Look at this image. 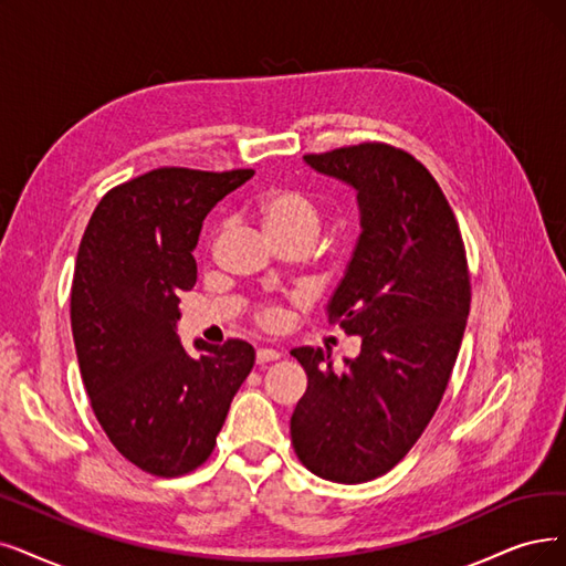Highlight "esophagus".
Segmentation results:
<instances>
[{"label":"esophagus","mask_w":566,"mask_h":566,"mask_svg":"<svg viewBox=\"0 0 566 566\" xmlns=\"http://www.w3.org/2000/svg\"><path fill=\"white\" fill-rule=\"evenodd\" d=\"M255 357H258V365H266V361H274V359H279V357H281V353H279V350H274V348H260Z\"/></svg>","instance_id":"34e87169"}]
</instances>
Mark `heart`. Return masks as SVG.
Listing matches in <instances>:
<instances>
[{
  "mask_svg": "<svg viewBox=\"0 0 566 566\" xmlns=\"http://www.w3.org/2000/svg\"><path fill=\"white\" fill-rule=\"evenodd\" d=\"M251 211L274 243H306L311 248L323 228L321 209L297 188H271L253 199ZM258 318L271 327L279 323L281 311L266 306L258 311Z\"/></svg>",
  "mask_w": 566,
  "mask_h": 566,
  "instance_id": "b5f03b06",
  "label": "heart"
}]
</instances>
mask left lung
<instances>
[{"mask_svg":"<svg viewBox=\"0 0 566 566\" xmlns=\"http://www.w3.org/2000/svg\"><path fill=\"white\" fill-rule=\"evenodd\" d=\"M304 160L357 190L361 234L327 315L361 346L342 367L323 348L290 353L308 378L290 437L315 476L353 485L401 462L439 409L471 276L455 213L411 153L367 142Z\"/></svg>","mask_w":566,"mask_h":566,"instance_id":"obj_1","label":"left lung"}]
</instances>
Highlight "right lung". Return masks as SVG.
Segmentation results:
<instances>
[{"label": "right lung", "mask_w": 566, "mask_h": 566, "mask_svg": "<svg viewBox=\"0 0 566 566\" xmlns=\"http://www.w3.org/2000/svg\"><path fill=\"white\" fill-rule=\"evenodd\" d=\"M255 171L160 167L111 188L83 232L72 332L95 418L118 453L153 476L205 464L230 403L255 365L251 344L176 334L180 290L197 281L201 222Z\"/></svg>", "instance_id": "right-lung-1"}]
</instances>
